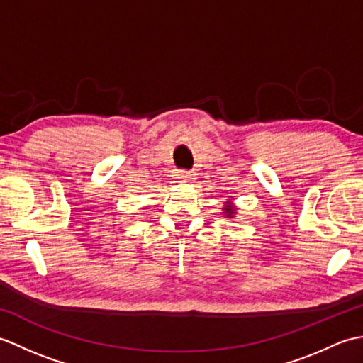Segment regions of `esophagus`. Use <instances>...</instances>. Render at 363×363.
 <instances>
[{
	"instance_id": "1",
	"label": "esophagus",
	"mask_w": 363,
	"mask_h": 363,
	"mask_svg": "<svg viewBox=\"0 0 363 363\" xmlns=\"http://www.w3.org/2000/svg\"><path fill=\"white\" fill-rule=\"evenodd\" d=\"M176 177L179 181L189 182L191 179H195V174H194V172H189V169H179V172H177V174H176Z\"/></svg>"
}]
</instances>
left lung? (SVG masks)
Wrapping results in <instances>:
<instances>
[{
	"mask_svg": "<svg viewBox=\"0 0 363 363\" xmlns=\"http://www.w3.org/2000/svg\"><path fill=\"white\" fill-rule=\"evenodd\" d=\"M225 212H226L228 217H233V215H234V211H233V209H225Z\"/></svg>",
	"mask_w": 363,
	"mask_h": 363,
	"instance_id": "8db88e82",
	"label": "left lung"
}]
</instances>
